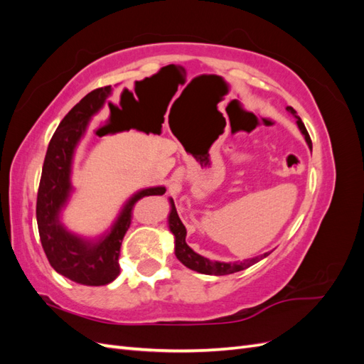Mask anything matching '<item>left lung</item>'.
Masks as SVG:
<instances>
[{"label": "left lung", "instance_id": "left-lung-1", "mask_svg": "<svg viewBox=\"0 0 364 364\" xmlns=\"http://www.w3.org/2000/svg\"><path fill=\"white\" fill-rule=\"evenodd\" d=\"M287 112L291 114L294 118H296V124L297 127H299L301 134L304 135L305 141L308 147H310V150L313 149V144H311V138L310 135H308V132L302 123L301 117L296 115V111L291 107V106H287ZM170 200V214H168V228L171 230V234L174 235V255L176 258H178L183 266H186L188 269L194 270V272H199V273H203V274H215V277H223V274H230V273H235V272H241L245 270L250 266H253V264L258 262L259 259L269 257L270 252H266L262 253V255L259 257H255V258H250V259H245L241 262H222V261H211L202 255H199V253L194 252L188 245H186L185 241V237H186V229L183 226V223L181 222V218L178 215V211H176V206H174V202L173 199H168Z\"/></svg>", "mask_w": 364, "mask_h": 364}]
</instances>
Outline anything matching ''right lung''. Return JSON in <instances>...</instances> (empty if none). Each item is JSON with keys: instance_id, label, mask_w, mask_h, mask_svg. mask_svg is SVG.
Returning <instances> with one entry per match:
<instances>
[{"instance_id": "add662e5", "label": "right lung", "mask_w": 364, "mask_h": 364, "mask_svg": "<svg viewBox=\"0 0 364 364\" xmlns=\"http://www.w3.org/2000/svg\"><path fill=\"white\" fill-rule=\"evenodd\" d=\"M111 95V86L94 90L85 95L60 121L43 161L36 202L41 243L51 267L77 284L95 287L112 282L119 274V247L130 226L134 205L142 197L162 196L165 193V186H150L136 191L121 208L111 228L97 238L77 235L62 223V211L73 193L71 171L74 153L86 134L90 121L105 106H109L111 123L98 129L97 134L103 136L130 129L112 119L119 109L109 102Z\"/></svg>"}]
</instances>
